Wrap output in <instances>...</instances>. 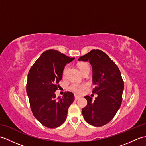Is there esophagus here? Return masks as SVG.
<instances>
[{
  "mask_svg": "<svg viewBox=\"0 0 146 146\" xmlns=\"http://www.w3.org/2000/svg\"><path fill=\"white\" fill-rule=\"evenodd\" d=\"M80 98V97H78V96H76V95H75V99L76 100H78V99Z\"/></svg>",
  "mask_w": 146,
  "mask_h": 146,
  "instance_id": "obj_1",
  "label": "esophagus"
}]
</instances>
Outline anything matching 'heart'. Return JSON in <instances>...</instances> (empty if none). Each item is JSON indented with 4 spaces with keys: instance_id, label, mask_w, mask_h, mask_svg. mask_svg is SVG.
<instances>
[{
    "instance_id": "heart-1",
    "label": "heart",
    "mask_w": 146,
    "mask_h": 146,
    "mask_svg": "<svg viewBox=\"0 0 146 146\" xmlns=\"http://www.w3.org/2000/svg\"><path fill=\"white\" fill-rule=\"evenodd\" d=\"M78 67L79 68L80 71H81V73H83L86 69H90V67L88 64L85 63V62H81L78 64ZM66 70H67V67L66 66L63 71V78H66ZM88 87V85L86 84V83H82V84H78V83H73L70 86V90L74 93L77 94H81L83 92V91L85 90L86 88Z\"/></svg>"
}]
</instances>
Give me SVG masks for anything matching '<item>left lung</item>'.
<instances>
[{
  "label": "left lung",
  "instance_id": "8db88e82",
  "mask_svg": "<svg viewBox=\"0 0 146 146\" xmlns=\"http://www.w3.org/2000/svg\"><path fill=\"white\" fill-rule=\"evenodd\" d=\"M79 61H87L93 70L92 93L98 97L92 98L86 95L87 105L82 109L85 121L95 127L107 124L113 119L122 104L124 83L120 70L109 56L99 49H93L82 56Z\"/></svg>",
  "mask_w": 146,
  "mask_h": 146
}]
</instances>
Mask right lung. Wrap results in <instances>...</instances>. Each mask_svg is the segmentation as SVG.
<instances>
[{
	"instance_id": "obj_1",
	"label": "right lung",
	"mask_w": 146,
	"mask_h": 146,
	"mask_svg": "<svg viewBox=\"0 0 146 146\" xmlns=\"http://www.w3.org/2000/svg\"><path fill=\"white\" fill-rule=\"evenodd\" d=\"M75 60L54 49L44 51L31 68L26 92L34 116L42 125L54 129L66 119L68 109L75 100L72 92L56 98L65 65Z\"/></svg>"
}]
</instances>
